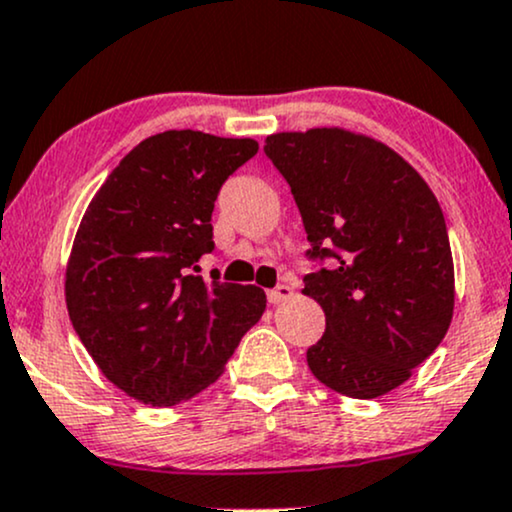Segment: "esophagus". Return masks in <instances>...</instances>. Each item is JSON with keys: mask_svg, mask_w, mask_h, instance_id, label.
<instances>
[{"mask_svg": "<svg viewBox=\"0 0 512 512\" xmlns=\"http://www.w3.org/2000/svg\"><path fill=\"white\" fill-rule=\"evenodd\" d=\"M292 285H287V282H282V285H278L275 287V290H270L268 292V302L270 304H282V302H287V299L292 297Z\"/></svg>", "mask_w": 512, "mask_h": 512, "instance_id": "esophagus-1", "label": "esophagus"}]
</instances>
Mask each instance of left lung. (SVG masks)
I'll return each mask as SVG.
<instances>
[{"instance_id": "1", "label": "left lung", "mask_w": 512, "mask_h": 512, "mask_svg": "<svg viewBox=\"0 0 512 512\" xmlns=\"http://www.w3.org/2000/svg\"><path fill=\"white\" fill-rule=\"evenodd\" d=\"M263 150L302 213L306 256L328 263L304 275L302 292L326 314L306 350L311 374L347 398L390 393L453 321V254L434 191L386 143L338 126L282 131Z\"/></svg>"}]
</instances>
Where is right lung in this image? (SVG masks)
I'll list each match as a JSON object with an SVG mask.
<instances>
[{
	"mask_svg": "<svg viewBox=\"0 0 512 512\" xmlns=\"http://www.w3.org/2000/svg\"><path fill=\"white\" fill-rule=\"evenodd\" d=\"M256 153L254 138L162 131L124 155L90 201L66 263V309L129 398L153 407L194 398L266 311L261 287L190 270L215 249L220 186Z\"/></svg>",
	"mask_w": 512,
	"mask_h": 512,
	"instance_id": "1",
	"label": "right lung"
}]
</instances>
